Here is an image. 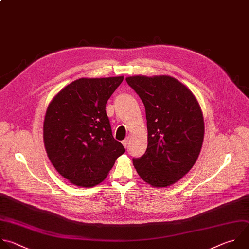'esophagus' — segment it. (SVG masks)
<instances>
[{
  "label": "esophagus",
  "instance_id": "obj_1",
  "mask_svg": "<svg viewBox=\"0 0 249 249\" xmlns=\"http://www.w3.org/2000/svg\"><path fill=\"white\" fill-rule=\"evenodd\" d=\"M129 138H127V139H125L124 141H122V143H123V145L125 146V147H127L128 146V144H129Z\"/></svg>",
  "mask_w": 249,
  "mask_h": 249
}]
</instances>
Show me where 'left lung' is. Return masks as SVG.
Wrapping results in <instances>:
<instances>
[{
	"label": "left lung",
	"instance_id": "1",
	"mask_svg": "<svg viewBox=\"0 0 249 249\" xmlns=\"http://www.w3.org/2000/svg\"><path fill=\"white\" fill-rule=\"evenodd\" d=\"M145 107L147 147L133 164L151 187H169L195 165L204 138L198 101L183 83L168 75L126 78Z\"/></svg>",
	"mask_w": 249,
	"mask_h": 249
}]
</instances>
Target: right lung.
<instances>
[{"label":"right lung","mask_w":249,"mask_h":249,"mask_svg":"<svg viewBox=\"0 0 249 249\" xmlns=\"http://www.w3.org/2000/svg\"><path fill=\"white\" fill-rule=\"evenodd\" d=\"M124 76L80 78L61 89L48 106L43 138L55 170L71 184L102 183L125 152L111 132L106 105Z\"/></svg>","instance_id":"add662e5"}]
</instances>
